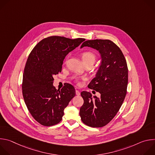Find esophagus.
<instances>
[{
    "label": "esophagus",
    "instance_id": "esophagus-1",
    "mask_svg": "<svg viewBox=\"0 0 155 155\" xmlns=\"http://www.w3.org/2000/svg\"><path fill=\"white\" fill-rule=\"evenodd\" d=\"M75 93H76L77 96H80V92L78 90H76L75 91Z\"/></svg>",
    "mask_w": 155,
    "mask_h": 155
}]
</instances>
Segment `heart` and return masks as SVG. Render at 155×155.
<instances>
[{"label":"heart","instance_id":"b5f03b06","mask_svg":"<svg viewBox=\"0 0 155 155\" xmlns=\"http://www.w3.org/2000/svg\"><path fill=\"white\" fill-rule=\"evenodd\" d=\"M81 58L84 64L87 63L94 64L96 57L95 54L91 51H85L82 54Z\"/></svg>","mask_w":155,"mask_h":155}]
</instances>
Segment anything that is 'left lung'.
Listing matches in <instances>:
<instances>
[{
  "instance_id": "8db88e82",
  "label": "left lung",
  "mask_w": 155,
  "mask_h": 155,
  "mask_svg": "<svg viewBox=\"0 0 155 155\" xmlns=\"http://www.w3.org/2000/svg\"><path fill=\"white\" fill-rule=\"evenodd\" d=\"M84 47L97 50L101 56L96 75L87 86L99 92L101 97H93L90 93L82 91L84 103L80 115L86 125L101 127L115 117L124 100L128 83L127 63L121 50L110 40H86L80 48Z\"/></svg>"
}]
</instances>
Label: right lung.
Here are the masks:
<instances>
[{
    "mask_svg": "<svg viewBox=\"0 0 155 155\" xmlns=\"http://www.w3.org/2000/svg\"><path fill=\"white\" fill-rule=\"evenodd\" d=\"M84 38L51 36L38 43L28 58L22 83L23 98L33 118L40 124L59 123L64 110L75 96L74 87L66 84L61 90L53 86V75L61 72L63 61Z\"/></svg>",
    "mask_w": 155,
    "mask_h": 155,
    "instance_id": "obj_1",
    "label": "right lung"
}]
</instances>
